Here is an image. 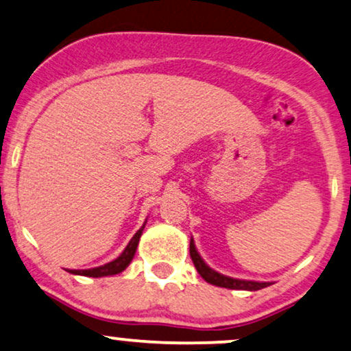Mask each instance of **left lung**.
<instances>
[{
	"instance_id": "obj_1",
	"label": "left lung",
	"mask_w": 351,
	"mask_h": 351,
	"mask_svg": "<svg viewBox=\"0 0 351 351\" xmlns=\"http://www.w3.org/2000/svg\"><path fill=\"white\" fill-rule=\"evenodd\" d=\"M189 254H191V258H193V263L195 266V269H197V273L205 279V281L213 284V286L226 287V289H236V291H260V289L271 286L269 282L244 281V279H234V278L224 276V274L217 273V271L205 265V261L200 258L197 250H195V245H194L193 239H191V244H189Z\"/></svg>"
}]
</instances>
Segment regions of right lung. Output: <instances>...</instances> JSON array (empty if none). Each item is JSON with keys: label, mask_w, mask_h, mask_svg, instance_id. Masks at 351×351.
<instances>
[{"label": "right lung", "mask_w": 351, "mask_h": 351, "mask_svg": "<svg viewBox=\"0 0 351 351\" xmlns=\"http://www.w3.org/2000/svg\"><path fill=\"white\" fill-rule=\"evenodd\" d=\"M144 226H146V224H143V226L139 228V231L132 237V241L128 242V245L125 247V250L121 252V255L117 256L114 261H110V263H106L102 266H97V268H91V269H73V271H70V273L80 274V276H90V278L114 276V274L121 273V271H123L130 263H132L134 252H136V249H138L139 237H141L143 231H144Z\"/></svg>", "instance_id": "1"}]
</instances>
